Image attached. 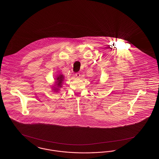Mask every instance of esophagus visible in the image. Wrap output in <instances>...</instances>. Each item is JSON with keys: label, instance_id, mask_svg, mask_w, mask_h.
Segmentation results:
<instances>
[{"label": "esophagus", "instance_id": "34e87169", "mask_svg": "<svg viewBox=\"0 0 159 159\" xmlns=\"http://www.w3.org/2000/svg\"><path fill=\"white\" fill-rule=\"evenodd\" d=\"M75 75H76V77L80 78V73H76Z\"/></svg>", "mask_w": 159, "mask_h": 159}]
</instances>
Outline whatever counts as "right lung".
Here are the masks:
<instances>
[{
    "label": "right lung",
    "mask_w": 159,
    "mask_h": 159,
    "mask_svg": "<svg viewBox=\"0 0 159 159\" xmlns=\"http://www.w3.org/2000/svg\"><path fill=\"white\" fill-rule=\"evenodd\" d=\"M56 79H57V81L55 82L56 87L54 88L53 90H54V92H57L58 91H59V88H60L62 87L61 85H62V83L63 80H64V76L60 75H59V76L57 77Z\"/></svg>",
    "instance_id": "add662e5"
}]
</instances>
